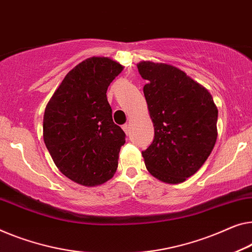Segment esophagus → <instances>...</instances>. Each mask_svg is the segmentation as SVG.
<instances>
[{
  "label": "esophagus",
  "instance_id": "esophagus-1",
  "mask_svg": "<svg viewBox=\"0 0 252 252\" xmlns=\"http://www.w3.org/2000/svg\"><path fill=\"white\" fill-rule=\"evenodd\" d=\"M122 129H123V131H125V132H126V134H127V133H129V131H130V126H129V125L122 126Z\"/></svg>",
  "mask_w": 252,
  "mask_h": 252
}]
</instances>
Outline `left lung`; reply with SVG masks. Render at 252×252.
<instances>
[{
  "mask_svg": "<svg viewBox=\"0 0 252 252\" xmlns=\"http://www.w3.org/2000/svg\"><path fill=\"white\" fill-rule=\"evenodd\" d=\"M144 95L155 136L142 152L154 178L176 185L200 168L215 146L219 110L210 93L167 63L141 61Z\"/></svg>",
  "mask_w": 252,
  "mask_h": 252,
  "instance_id": "8db88e82",
  "label": "left lung"
}]
</instances>
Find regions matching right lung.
I'll return each mask as SVG.
<instances>
[{
  "label": "right lung",
  "instance_id": "right-lung-1",
  "mask_svg": "<svg viewBox=\"0 0 252 252\" xmlns=\"http://www.w3.org/2000/svg\"><path fill=\"white\" fill-rule=\"evenodd\" d=\"M110 58L93 56L63 79L44 112L43 138L67 179L96 187L113 178L126 133L112 118L108 86L123 70Z\"/></svg>",
  "mask_w": 252,
  "mask_h": 252
}]
</instances>
